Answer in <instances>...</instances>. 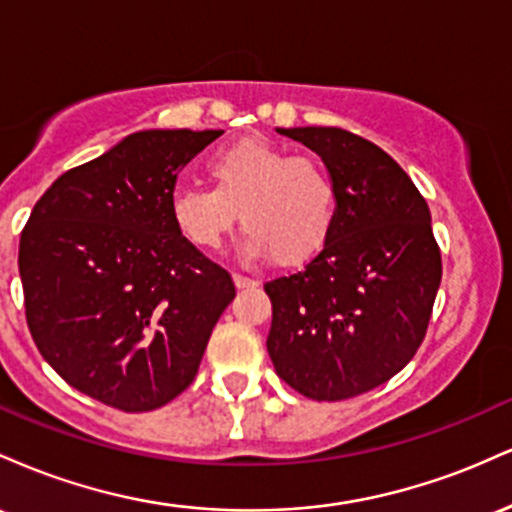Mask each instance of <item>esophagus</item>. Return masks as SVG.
Here are the masks:
<instances>
[{
    "instance_id": "1",
    "label": "esophagus",
    "mask_w": 512,
    "mask_h": 512,
    "mask_svg": "<svg viewBox=\"0 0 512 512\" xmlns=\"http://www.w3.org/2000/svg\"><path fill=\"white\" fill-rule=\"evenodd\" d=\"M233 284H236V289H255L257 281L250 279V276H243V274H233Z\"/></svg>"
}]
</instances>
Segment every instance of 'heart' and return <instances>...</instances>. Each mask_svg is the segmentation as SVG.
Wrapping results in <instances>:
<instances>
[{"label":"heart","mask_w":512,"mask_h":512,"mask_svg":"<svg viewBox=\"0 0 512 512\" xmlns=\"http://www.w3.org/2000/svg\"><path fill=\"white\" fill-rule=\"evenodd\" d=\"M209 173L214 187L185 185L170 199L180 236L195 248H221L240 219L245 255L286 267L313 260L330 240L337 190L313 158L248 137L214 151Z\"/></svg>","instance_id":"obj_1"}]
</instances>
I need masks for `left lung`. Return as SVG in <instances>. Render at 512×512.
Returning a JSON list of instances; mask_svg holds the SVG:
<instances>
[{"instance_id": "left-lung-1", "label": "left lung", "mask_w": 512, "mask_h": 512, "mask_svg": "<svg viewBox=\"0 0 512 512\" xmlns=\"http://www.w3.org/2000/svg\"><path fill=\"white\" fill-rule=\"evenodd\" d=\"M315 151L337 190L334 231L301 272L267 281L276 375L317 402L387 383L426 337L440 286L431 211L380 146L339 127L276 129Z\"/></svg>"}]
</instances>
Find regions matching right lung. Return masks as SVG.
Wrapping results in <instances>:
<instances>
[{
  "label": "right lung",
  "mask_w": 512,
  "mask_h": 512,
  "mask_svg": "<svg viewBox=\"0 0 512 512\" xmlns=\"http://www.w3.org/2000/svg\"><path fill=\"white\" fill-rule=\"evenodd\" d=\"M221 129H144L60 175L19 245L26 322L74 390L122 411L168 404L195 380L231 274L180 236L175 180Z\"/></svg>",
  "instance_id": "add662e5"
}]
</instances>
